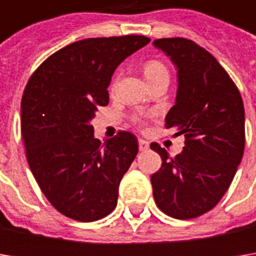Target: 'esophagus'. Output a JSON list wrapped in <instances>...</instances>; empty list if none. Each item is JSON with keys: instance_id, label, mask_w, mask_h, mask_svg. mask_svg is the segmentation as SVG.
Returning <instances> with one entry per match:
<instances>
[{"instance_id": "obj_1", "label": "esophagus", "mask_w": 256, "mask_h": 256, "mask_svg": "<svg viewBox=\"0 0 256 256\" xmlns=\"http://www.w3.org/2000/svg\"><path fill=\"white\" fill-rule=\"evenodd\" d=\"M138 145H140V151H146V150H150V142L145 141V140H140V141H138Z\"/></svg>"}]
</instances>
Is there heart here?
Masks as SVG:
<instances>
[{
  "mask_svg": "<svg viewBox=\"0 0 256 256\" xmlns=\"http://www.w3.org/2000/svg\"><path fill=\"white\" fill-rule=\"evenodd\" d=\"M144 75H145V80L151 84L152 81L158 80L160 76L168 75V70L160 61H148L144 65Z\"/></svg>",
  "mask_w": 256,
  "mask_h": 256,
  "instance_id": "obj_1",
  "label": "heart"
}]
</instances>
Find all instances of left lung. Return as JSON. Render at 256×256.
I'll return each mask as SVG.
<instances>
[{
	"instance_id": "left-lung-1",
	"label": "left lung",
	"mask_w": 256,
	"mask_h": 256,
	"mask_svg": "<svg viewBox=\"0 0 256 256\" xmlns=\"http://www.w3.org/2000/svg\"><path fill=\"white\" fill-rule=\"evenodd\" d=\"M176 68L175 105L165 116L174 135H185L181 154L171 158L158 144L151 150L162 158L151 184L158 208L176 220L196 218L221 201L230 188L245 146V111L230 75L206 50L186 38L152 42Z\"/></svg>"
}]
</instances>
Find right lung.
<instances>
[{
    "instance_id": "right-lung-1",
    "label": "right lung",
    "mask_w": 256,
    "mask_h": 256,
    "mask_svg": "<svg viewBox=\"0 0 256 256\" xmlns=\"http://www.w3.org/2000/svg\"><path fill=\"white\" fill-rule=\"evenodd\" d=\"M151 40L144 35L86 38L38 66L21 101V130L30 170L56 211L98 221L115 210L118 188L138 154V140L121 131L105 142L91 121L110 102L116 66Z\"/></svg>"
}]
</instances>
